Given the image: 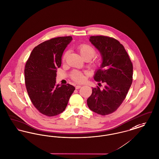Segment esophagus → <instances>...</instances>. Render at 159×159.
Returning <instances> with one entry per match:
<instances>
[{
  "label": "esophagus",
  "mask_w": 159,
  "mask_h": 159,
  "mask_svg": "<svg viewBox=\"0 0 159 159\" xmlns=\"http://www.w3.org/2000/svg\"><path fill=\"white\" fill-rule=\"evenodd\" d=\"M81 88V85L78 84V85H76V86H75V88H76L77 89H79V88Z\"/></svg>",
  "instance_id": "obj_1"
}]
</instances>
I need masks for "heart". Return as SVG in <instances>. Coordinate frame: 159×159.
Returning a JSON list of instances; mask_svg holds the SVG:
<instances>
[{
	"instance_id": "b5f03b06",
	"label": "heart",
	"mask_w": 159,
	"mask_h": 159,
	"mask_svg": "<svg viewBox=\"0 0 159 159\" xmlns=\"http://www.w3.org/2000/svg\"><path fill=\"white\" fill-rule=\"evenodd\" d=\"M77 50L79 52L80 55L83 57V59L87 61L91 60L96 54L95 49L91 46L87 44H81L79 45L77 47ZM68 54V50H66L64 53L62 57V59L64 62H66ZM93 64H95L94 63ZM70 77L72 80H73L76 82H82L84 80V74L81 71L77 70H73L70 73Z\"/></svg>"
}]
</instances>
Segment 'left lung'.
Segmentation results:
<instances>
[{
    "label": "left lung",
    "mask_w": 159,
    "mask_h": 159,
    "mask_svg": "<svg viewBox=\"0 0 159 159\" xmlns=\"http://www.w3.org/2000/svg\"><path fill=\"white\" fill-rule=\"evenodd\" d=\"M89 41L101 53L103 63L93 77L99 86L93 88L87 104L99 115H109L118 109L128 93L133 82V64L117 39L97 35ZM102 83L105 85L103 89H100Z\"/></svg>",
    "instance_id": "obj_1"
}]
</instances>
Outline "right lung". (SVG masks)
Masks as SVG:
<instances>
[{
  "label": "right lung",
  "instance_id": "1",
  "mask_svg": "<svg viewBox=\"0 0 159 159\" xmlns=\"http://www.w3.org/2000/svg\"><path fill=\"white\" fill-rule=\"evenodd\" d=\"M72 37L51 38L35 47L25 67V80L29 97L41 113L53 116L62 113L75 88L71 84L56 85V69Z\"/></svg>",
  "mask_w": 159,
  "mask_h": 159
}]
</instances>
